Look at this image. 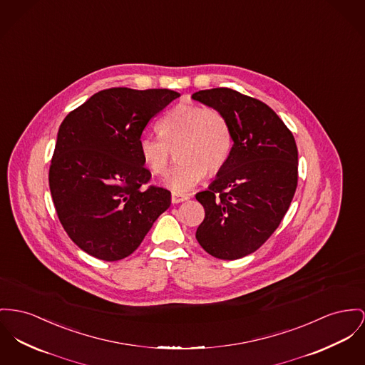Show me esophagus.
<instances>
[{
  "label": "esophagus",
  "instance_id": "obj_1",
  "mask_svg": "<svg viewBox=\"0 0 365 365\" xmlns=\"http://www.w3.org/2000/svg\"><path fill=\"white\" fill-rule=\"evenodd\" d=\"M187 199H188V196H187V195L175 194V192H173V194H171V202H173L174 205L181 203V202H185Z\"/></svg>",
  "mask_w": 365,
  "mask_h": 365
}]
</instances>
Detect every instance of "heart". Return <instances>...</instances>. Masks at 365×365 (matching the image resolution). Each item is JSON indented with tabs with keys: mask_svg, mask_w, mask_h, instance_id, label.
Instances as JSON below:
<instances>
[{
	"mask_svg": "<svg viewBox=\"0 0 365 365\" xmlns=\"http://www.w3.org/2000/svg\"><path fill=\"white\" fill-rule=\"evenodd\" d=\"M160 135H143L138 149L153 174L168 169L170 146L178 148L181 160L163 178V185L175 194H187L206 177L217 171L232 150V133L225 116L215 108L178 103L159 122Z\"/></svg>",
	"mask_w": 365,
	"mask_h": 365,
	"instance_id": "obj_1",
	"label": "heart"
}]
</instances>
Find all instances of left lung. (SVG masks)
<instances>
[{"label":"left lung","instance_id":"1","mask_svg":"<svg viewBox=\"0 0 365 365\" xmlns=\"http://www.w3.org/2000/svg\"><path fill=\"white\" fill-rule=\"evenodd\" d=\"M192 99L225 116L234 143L216 180L196 194L205 209L196 240L209 255L237 260L257 250L287 215L297 187V148L259 99L231 88L202 90Z\"/></svg>","mask_w":365,"mask_h":365}]
</instances>
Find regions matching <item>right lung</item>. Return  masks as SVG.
Wrapping results in <instances>:
<instances>
[{
  "mask_svg": "<svg viewBox=\"0 0 365 365\" xmlns=\"http://www.w3.org/2000/svg\"><path fill=\"white\" fill-rule=\"evenodd\" d=\"M178 97L166 88H109L61 124L49 190L62 227L86 253L105 262L122 260L169 209L170 191L144 188L150 171L138 143L149 120Z\"/></svg>",
  "mask_w": 365,
  "mask_h": 365,
  "instance_id": "1",
  "label": "right lung"
}]
</instances>
